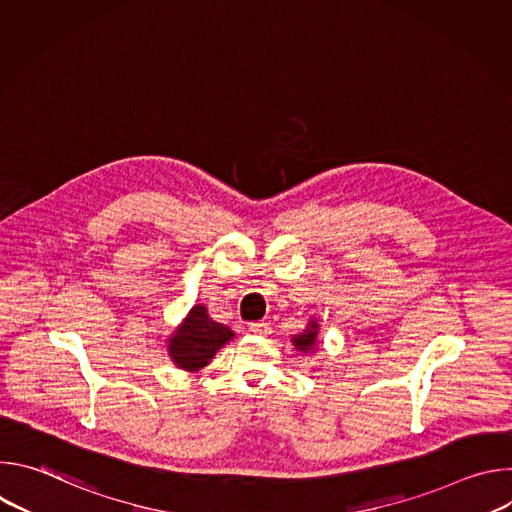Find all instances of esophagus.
<instances>
[{"mask_svg": "<svg viewBox=\"0 0 512 512\" xmlns=\"http://www.w3.org/2000/svg\"><path fill=\"white\" fill-rule=\"evenodd\" d=\"M249 330H251L253 334H261V336H265V334H269V332H271V326H269V322L261 320V322H253V324L249 326Z\"/></svg>", "mask_w": 512, "mask_h": 512, "instance_id": "1", "label": "esophagus"}]
</instances>
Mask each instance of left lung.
I'll use <instances>...</instances> for the list:
<instances>
[{
	"label": "left lung",
	"instance_id": "obj_1",
	"mask_svg": "<svg viewBox=\"0 0 512 512\" xmlns=\"http://www.w3.org/2000/svg\"><path fill=\"white\" fill-rule=\"evenodd\" d=\"M318 330H320L318 320H316V318H310L308 326H306L300 334L291 336V342H294V346H296L300 352H314L316 346H318Z\"/></svg>",
	"mask_w": 512,
	"mask_h": 512
}]
</instances>
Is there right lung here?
I'll return each mask as SVG.
<instances>
[{
  "label": "right lung",
  "instance_id": "add662e5",
  "mask_svg": "<svg viewBox=\"0 0 512 512\" xmlns=\"http://www.w3.org/2000/svg\"><path fill=\"white\" fill-rule=\"evenodd\" d=\"M233 338L235 332L229 326L214 322L206 308L198 304L168 338V354L178 369L196 373Z\"/></svg>",
  "mask_w": 512,
  "mask_h": 512
}]
</instances>
